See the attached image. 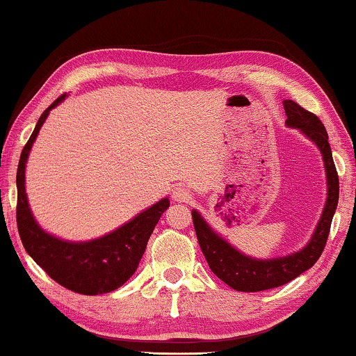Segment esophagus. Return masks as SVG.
<instances>
[{
  "label": "esophagus",
  "mask_w": 356,
  "mask_h": 356,
  "mask_svg": "<svg viewBox=\"0 0 356 356\" xmlns=\"http://www.w3.org/2000/svg\"><path fill=\"white\" fill-rule=\"evenodd\" d=\"M190 190L187 187H184V185H179L172 190V200L177 201V202H187L190 200Z\"/></svg>",
  "instance_id": "esophagus-1"
}]
</instances>
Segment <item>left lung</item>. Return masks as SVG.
Here are the masks:
<instances>
[{
    "mask_svg": "<svg viewBox=\"0 0 356 356\" xmlns=\"http://www.w3.org/2000/svg\"><path fill=\"white\" fill-rule=\"evenodd\" d=\"M284 109L286 114V127L300 129L304 136L317 145L323 156L326 185H328L326 202L307 244L301 250L290 253V255L269 259L244 255L228 241H225L216 229H212L201 213L193 209L191 217H193L196 238H198L202 255L207 259L209 268L220 280H223L236 291H263L275 289V286L289 284L304 270L312 268L325 249L332 217H334L337 207V200H339V177H337L334 161H332L325 125L318 120L317 115H314L312 112L306 111L291 99L284 101Z\"/></svg>",
    "mask_w": 356,
    "mask_h": 356,
    "instance_id": "8db88e82",
    "label": "left lung"
}]
</instances>
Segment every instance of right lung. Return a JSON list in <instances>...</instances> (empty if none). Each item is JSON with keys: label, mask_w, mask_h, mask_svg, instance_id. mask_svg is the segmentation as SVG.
Masks as SVG:
<instances>
[{"label": "right lung", "mask_w": 356, "mask_h": 356, "mask_svg": "<svg viewBox=\"0 0 356 356\" xmlns=\"http://www.w3.org/2000/svg\"><path fill=\"white\" fill-rule=\"evenodd\" d=\"M65 98L66 95H61L42 112L22 150L17 168V228L28 255L55 282L81 295H103L117 290L136 273L150 234L169 207V200H160L112 233L86 242L60 239L39 227L28 204L25 166L49 112Z\"/></svg>", "instance_id": "right-lung-1"}]
</instances>
